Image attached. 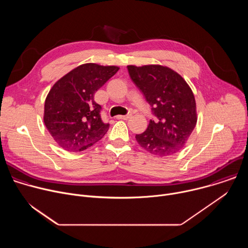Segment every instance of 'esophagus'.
<instances>
[{
	"instance_id": "1",
	"label": "esophagus",
	"mask_w": 248,
	"mask_h": 248,
	"mask_svg": "<svg viewBox=\"0 0 248 248\" xmlns=\"http://www.w3.org/2000/svg\"><path fill=\"white\" fill-rule=\"evenodd\" d=\"M130 117H131V115H124V116H118L117 119H119V120H127Z\"/></svg>"
}]
</instances>
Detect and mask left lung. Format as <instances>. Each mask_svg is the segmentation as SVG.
Returning <instances> with one entry per match:
<instances>
[{"label": "left lung", "mask_w": 248, "mask_h": 248, "mask_svg": "<svg viewBox=\"0 0 248 248\" xmlns=\"http://www.w3.org/2000/svg\"><path fill=\"white\" fill-rule=\"evenodd\" d=\"M127 70L155 116L144 132L135 135L137 143L159 157L179 152L197 122L192 90L178 73L167 66L127 65Z\"/></svg>", "instance_id": "1"}]
</instances>
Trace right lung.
<instances>
[{
  "mask_svg": "<svg viewBox=\"0 0 248 248\" xmlns=\"http://www.w3.org/2000/svg\"><path fill=\"white\" fill-rule=\"evenodd\" d=\"M119 69L115 65L84 63L54 84L45 101L44 123L62 148L83 151L108 131L110 124L102 121V107L94 95Z\"/></svg>",
  "mask_w": 248,
  "mask_h": 248,
  "instance_id": "right-lung-1",
  "label": "right lung"
}]
</instances>
